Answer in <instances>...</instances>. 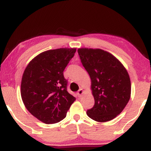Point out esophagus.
<instances>
[{
    "label": "esophagus",
    "mask_w": 151,
    "mask_h": 151,
    "mask_svg": "<svg viewBox=\"0 0 151 151\" xmlns=\"http://www.w3.org/2000/svg\"><path fill=\"white\" fill-rule=\"evenodd\" d=\"M83 93H84V90H83L82 89H79V91H77V95H78V96H81V95L83 94Z\"/></svg>",
    "instance_id": "34e87169"
}]
</instances>
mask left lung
Segmentation results:
<instances>
[{
    "label": "left lung",
    "mask_w": 151,
    "mask_h": 151,
    "mask_svg": "<svg viewBox=\"0 0 151 151\" xmlns=\"http://www.w3.org/2000/svg\"><path fill=\"white\" fill-rule=\"evenodd\" d=\"M83 67L91 78L94 105L86 111L98 122L112 120L121 113L131 97V81L124 65L101 49L77 50Z\"/></svg>",
    "instance_id": "1"
}]
</instances>
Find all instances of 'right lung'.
Here are the masks:
<instances>
[{"label": "right lung", "mask_w": 151, "mask_h": 151, "mask_svg": "<svg viewBox=\"0 0 151 151\" xmlns=\"http://www.w3.org/2000/svg\"><path fill=\"white\" fill-rule=\"evenodd\" d=\"M76 49L60 48L43 52L36 56L24 71L21 97L26 109L47 124L60 122L76 100L67 91L63 72Z\"/></svg>", "instance_id": "obj_1"}]
</instances>
